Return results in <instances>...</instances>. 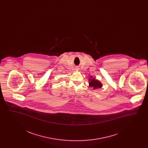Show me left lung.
Segmentation results:
<instances>
[{"mask_svg":"<svg viewBox=\"0 0 148 148\" xmlns=\"http://www.w3.org/2000/svg\"><path fill=\"white\" fill-rule=\"evenodd\" d=\"M89 86L92 88L93 90H96L99 88H101L103 86V84L95 77L90 76L89 78Z\"/></svg>","mask_w":148,"mask_h":148,"instance_id":"obj_1","label":"left lung"}]
</instances>
